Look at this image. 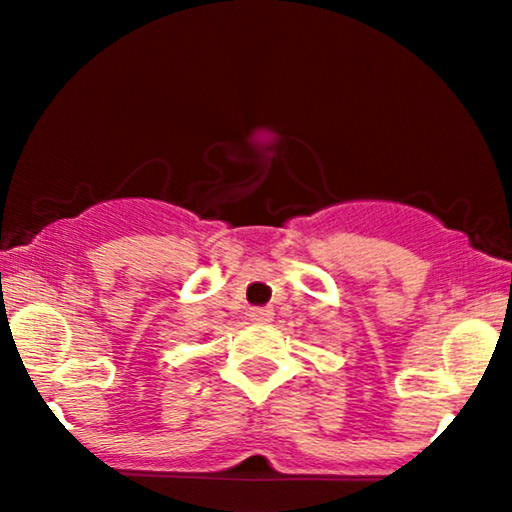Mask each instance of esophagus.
<instances>
[{
    "instance_id": "1",
    "label": "esophagus",
    "mask_w": 512,
    "mask_h": 512,
    "mask_svg": "<svg viewBox=\"0 0 512 512\" xmlns=\"http://www.w3.org/2000/svg\"><path fill=\"white\" fill-rule=\"evenodd\" d=\"M249 317L251 321H256V324H270L275 314H272L270 307H254V310L249 312Z\"/></svg>"
}]
</instances>
